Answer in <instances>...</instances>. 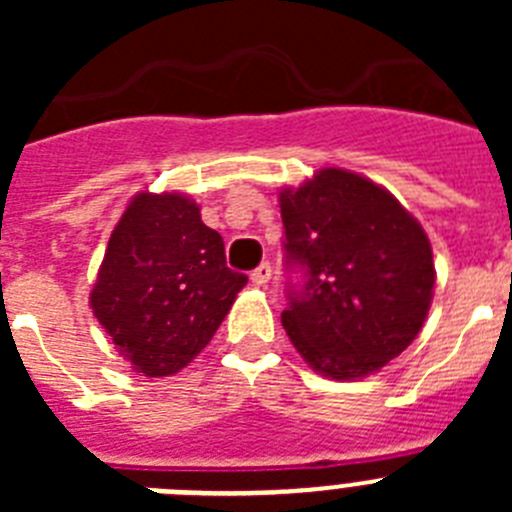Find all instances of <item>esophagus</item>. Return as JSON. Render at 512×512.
Instances as JSON below:
<instances>
[{"instance_id":"1","label":"esophagus","mask_w":512,"mask_h":512,"mask_svg":"<svg viewBox=\"0 0 512 512\" xmlns=\"http://www.w3.org/2000/svg\"><path fill=\"white\" fill-rule=\"evenodd\" d=\"M269 279H271V264H269V261H264V264L253 269L251 282L256 284V287H266V284H269Z\"/></svg>"}]
</instances>
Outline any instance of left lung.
Returning <instances> with one entry per match:
<instances>
[{"label":"left lung","instance_id":"left-lung-1","mask_svg":"<svg viewBox=\"0 0 512 512\" xmlns=\"http://www.w3.org/2000/svg\"><path fill=\"white\" fill-rule=\"evenodd\" d=\"M289 269L282 325L302 359L333 379H359L400 356L431 310V241L390 192L346 169H320L279 192Z\"/></svg>","mask_w":512,"mask_h":512}]
</instances>
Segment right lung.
<instances>
[{
    "label": "right lung",
    "instance_id": "1",
    "mask_svg": "<svg viewBox=\"0 0 512 512\" xmlns=\"http://www.w3.org/2000/svg\"><path fill=\"white\" fill-rule=\"evenodd\" d=\"M248 277L187 194H135L115 225L89 305L143 377H169L212 341Z\"/></svg>",
    "mask_w": 512,
    "mask_h": 512
}]
</instances>
